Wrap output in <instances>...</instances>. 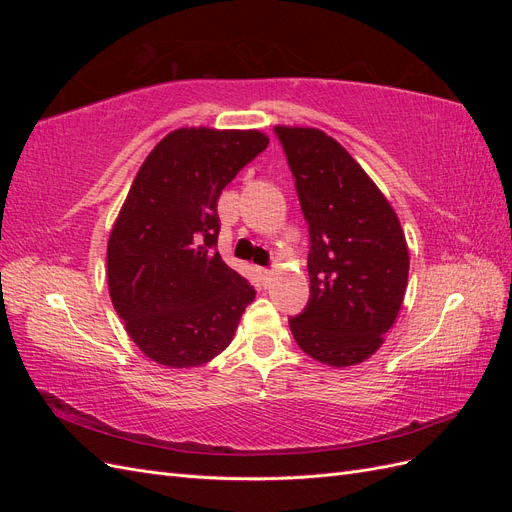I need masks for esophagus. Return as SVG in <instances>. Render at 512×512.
<instances>
[{"label":"esophagus","instance_id":"34e87169","mask_svg":"<svg viewBox=\"0 0 512 512\" xmlns=\"http://www.w3.org/2000/svg\"><path fill=\"white\" fill-rule=\"evenodd\" d=\"M258 273H260L262 280H271V275H273L271 269H258Z\"/></svg>","mask_w":512,"mask_h":512}]
</instances>
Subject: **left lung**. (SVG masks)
Wrapping results in <instances>:
<instances>
[{
    "mask_svg": "<svg viewBox=\"0 0 512 512\" xmlns=\"http://www.w3.org/2000/svg\"><path fill=\"white\" fill-rule=\"evenodd\" d=\"M309 226V301L290 318L299 348L331 367L384 344L408 288L404 228L378 185L333 136L275 126Z\"/></svg>",
    "mask_w": 512,
    "mask_h": 512,
    "instance_id": "8db88e82",
    "label": "left lung"
}]
</instances>
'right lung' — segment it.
<instances>
[{"label":"right lung","instance_id":"right-lung-1","mask_svg":"<svg viewBox=\"0 0 512 512\" xmlns=\"http://www.w3.org/2000/svg\"><path fill=\"white\" fill-rule=\"evenodd\" d=\"M267 145L260 130L179 128L138 168L108 237L106 280L123 327L153 363H209L254 301L256 290L215 252L218 198Z\"/></svg>","mask_w":512,"mask_h":512}]
</instances>
